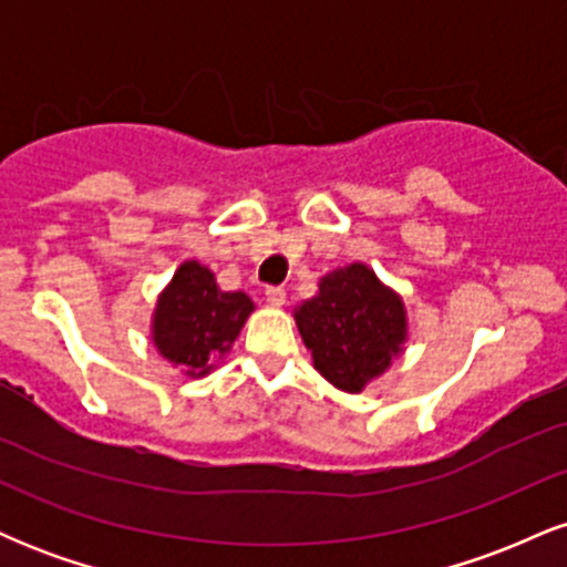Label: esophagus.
Wrapping results in <instances>:
<instances>
[{
    "label": "esophagus",
    "mask_w": 567,
    "mask_h": 567,
    "mask_svg": "<svg viewBox=\"0 0 567 567\" xmlns=\"http://www.w3.org/2000/svg\"><path fill=\"white\" fill-rule=\"evenodd\" d=\"M285 290L282 288H266V303L275 306V309H279V306H285Z\"/></svg>",
    "instance_id": "1"
}]
</instances>
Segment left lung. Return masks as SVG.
I'll use <instances>...</instances> for the list:
<instances>
[{
  "mask_svg": "<svg viewBox=\"0 0 567 567\" xmlns=\"http://www.w3.org/2000/svg\"><path fill=\"white\" fill-rule=\"evenodd\" d=\"M317 288L315 298L292 311L298 333L324 381L360 394L405 351V303L360 261L324 275Z\"/></svg>",
  "mask_w": 567,
  "mask_h": 567,
  "instance_id": "left-lung-1",
  "label": "left lung"
}]
</instances>
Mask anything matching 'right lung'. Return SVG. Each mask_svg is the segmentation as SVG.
<instances>
[{
	"instance_id": "right-lung-1",
	"label": "right lung",
	"mask_w": 567,
	"mask_h": 567,
	"mask_svg": "<svg viewBox=\"0 0 567 567\" xmlns=\"http://www.w3.org/2000/svg\"><path fill=\"white\" fill-rule=\"evenodd\" d=\"M252 309L243 290H220L205 264L184 261L154 306L152 341L173 368L202 379L229 354Z\"/></svg>"
}]
</instances>
